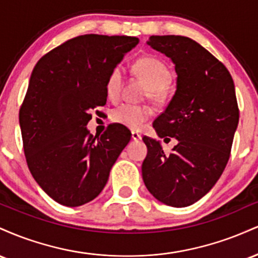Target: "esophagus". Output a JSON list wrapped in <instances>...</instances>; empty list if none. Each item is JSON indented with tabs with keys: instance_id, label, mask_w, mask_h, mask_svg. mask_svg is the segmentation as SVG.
<instances>
[{
	"instance_id": "esophagus-1",
	"label": "esophagus",
	"mask_w": 258,
	"mask_h": 258,
	"mask_svg": "<svg viewBox=\"0 0 258 258\" xmlns=\"http://www.w3.org/2000/svg\"><path fill=\"white\" fill-rule=\"evenodd\" d=\"M131 137H132L133 141H141V139H142V135H141V133H138V132L132 131Z\"/></svg>"
}]
</instances>
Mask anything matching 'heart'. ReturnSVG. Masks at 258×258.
<instances>
[{
    "mask_svg": "<svg viewBox=\"0 0 258 258\" xmlns=\"http://www.w3.org/2000/svg\"><path fill=\"white\" fill-rule=\"evenodd\" d=\"M132 69L133 73L148 85L149 96L155 99L161 98L165 88L171 81V72L166 67V64H164L156 58L143 57L139 58L133 64ZM122 81V70L119 67L114 68L109 74L105 82V93L109 99L116 100L119 98ZM152 109L148 108V106L122 104L112 111L111 119L114 122L125 126L127 128L139 130L152 116Z\"/></svg>",
    "mask_w": 258,
    "mask_h": 258,
    "instance_id": "heart-1",
    "label": "heart"
}]
</instances>
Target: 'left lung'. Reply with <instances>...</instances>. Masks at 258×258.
<instances>
[{
	"mask_svg": "<svg viewBox=\"0 0 258 258\" xmlns=\"http://www.w3.org/2000/svg\"><path fill=\"white\" fill-rule=\"evenodd\" d=\"M147 44L174 64L176 92L153 127L178 143L165 154L160 141L144 136L142 176L154 198L185 207L209 193L226 167L239 122L235 87L227 68L191 38L150 36Z\"/></svg>",
	"mask_w": 258,
	"mask_h": 258,
	"instance_id": "8db88e82",
	"label": "left lung"
}]
</instances>
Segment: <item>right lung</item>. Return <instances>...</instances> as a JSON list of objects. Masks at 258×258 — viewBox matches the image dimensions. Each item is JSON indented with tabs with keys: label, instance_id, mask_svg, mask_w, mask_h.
I'll list each match as a JSON object with an SVG mask.
<instances>
[{
	"label": "right lung",
	"instance_id": "add662e5",
	"mask_svg": "<svg viewBox=\"0 0 258 258\" xmlns=\"http://www.w3.org/2000/svg\"><path fill=\"white\" fill-rule=\"evenodd\" d=\"M137 37L82 35L44 54L32 70L19 111L29 170L58 204L81 206L99 195L130 139L114 123L100 137L87 130L91 110L105 105V82Z\"/></svg>",
	"mask_w": 258,
	"mask_h": 258
}]
</instances>
